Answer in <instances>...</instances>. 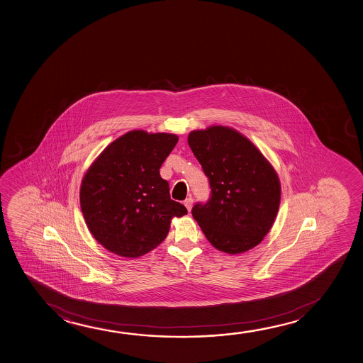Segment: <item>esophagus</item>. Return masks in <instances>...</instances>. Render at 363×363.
Wrapping results in <instances>:
<instances>
[{
  "label": "esophagus",
  "instance_id": "obj_1",
  "mask_svg": "<svg viewBox=\"0 0 363 363\" xmlns=\"http://www.w3.org/2000/svg\"><path fill=\"white\" fill-rule=\"evenodd\" d=\"M184 207L189 209V211H191V208H192V204H194V199H191V197H189V199H184Z\"/></svg>",
  "mask_w": 363,
  "mask_h": 363
}]
</instances>
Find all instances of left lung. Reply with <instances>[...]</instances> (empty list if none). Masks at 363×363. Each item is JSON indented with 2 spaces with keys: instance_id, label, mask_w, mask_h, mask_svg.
Returning <instances> with one entry per match:
<instances>
[{
  "instance_id": "left-lung-1",
  "label": "left lung",
  "mask_w": 363,
  "mask_h": 363,
  "mask_svg": "<svg viewBox=\"0 0 363 363\" xmlns=\"http://www.w3.org/2000/svg\"><path fill=\"white\" fill-rule=\"evenodd\" d=\"M189 145L208 177L212 194L192 216L214 248L240 254L257 247L273 227L281 186L260 150L222 125L189 134Z\"/></svg>"
}]
</instances>
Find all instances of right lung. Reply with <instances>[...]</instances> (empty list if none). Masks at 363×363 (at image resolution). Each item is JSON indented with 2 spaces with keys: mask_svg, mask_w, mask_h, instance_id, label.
Segmentation results:
<instances>
[{
  "mask_svg": "<svg viewBox=\"0 0 363 363\" xmlns=\"http://www.w3.org/2000/svg\"><path fill=\"white\" fill-rule=\"evenodd\" d=\"M179 136L133 130L108 145L86 169L80 208L98 242L111 253L139 258L164 242L174 217L187 214L169 197L160 167Z\"/></svg>",
  "mask_w": 363,
  "mask_h": 363,
  "instance_id": "right-lung-1",
  "label": "right lung"
}]
</instances>
